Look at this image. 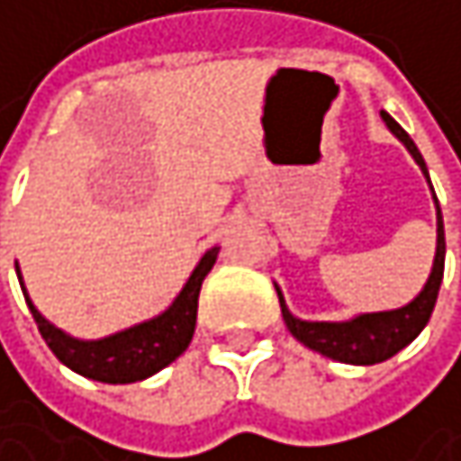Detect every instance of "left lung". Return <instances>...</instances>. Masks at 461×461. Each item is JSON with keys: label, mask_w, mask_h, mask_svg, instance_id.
Listing matches in <instances>:
<instances>
[{"label": "left lung", "mask_w": 461, "mask_h": 461, "mask_svg": "<svg viewBox=\"0 0 461 461\" xmlns=\"http://www.w3.org/2000/svg\"><path fill=\"white\" fill-rule=\"evenodd\" d=\"M387 128L406 143V149L411 151V157L416 159V165L421 167V173L427 176V165L416 149V143L411 136L390 117L384 114ZM429 181V176H427ZM435 194V192H432ZM438 205V197H435ZM443 264H446V234H443V216L438 208V250H435V264L429 272V280L424 285V291L416 296L411 304L393 310V312H374V315H360L355 321L347 322H307L294 318L283 302V294L277 288V299H280V310H283V321L288 325V330L310 349L321 352L330 360L339 363H352V366H374L382 363L393 355H398L403 347H409L416 336L421 333V328L427 325L435 302H438V291H440V280H443Z\"/></svg>", "instance_id": "8db88e82"}]
</instances>
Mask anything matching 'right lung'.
Here are the masks:
<instances>
[{"label": "right lung", "instance_id": "add662e5", "mask_svg": "<svg viewBox=\"0 0 461 461\" xmlns=\"http://www.w3.org/2000/svg\"><path fill=\"white\" fill-rule=\"evenodd\" d=\"M216 256H219V248H211L203 256V261L192 272L189 283L184 285V291L178 294L173 307L165 310L159 318L133 325L128 330H120L114 336H106L98 341H79V339L66 336L55 325H50L32 304L21 275H18V280H21L26 304L37 321L42 339L63 366H68L71 371H77L87 379H95V382L131 384V382H140V379L157 374L159 368L170 366L189 347V341L194 336V325H197L200 288H203V280L208 277V272L213 269ZM15 272H18V264H15Z\"/></svg>", "mask_w": 461, "mask_h": 461}]
</instances>
